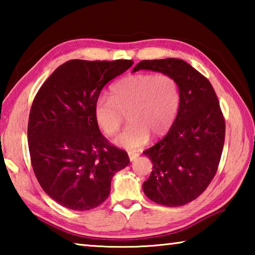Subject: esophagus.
I'll return each instance as SVG.
<instances>
[{"instance_id":"1","label":"esophagus","mask_w":255,"mask_h":255,"mask_svg":"<svg viewBox=\"0 0 255 255\" xmlns=\"http://www.w3.org/2000/svg\"><path fill=\"white\" fill-rule=\"evenodd\" d=\"M128 156H129V159H130L131 162L136 161V159L138 158V156H139V154L136 153V152H129L128 153Z\"/></svg>"}]
</instances>
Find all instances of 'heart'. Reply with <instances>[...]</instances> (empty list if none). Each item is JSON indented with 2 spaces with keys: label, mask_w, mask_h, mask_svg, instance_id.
Listing matches in <instances>:
<instances>
[{
  "label": "heart",
  "mask_w": 255,
  "mask_h": 255,
  "mask_svg": "<svg viewBox=\"0 0 255 255\" xmlns=\"http://www.w3.org/2000/svg\"><path fill=\"white\" fill-rule=\"evenodd\" d=\"M181 105V89L169 74L138 73L111 85L110 98L101 97L94 106V118L107 136L119 132L124 115L131 125L115 143L129 150L148 143L150 133L162 137L170 130Z\"/></svg>",
  "instance_id": "obj_1"
}]
</instances>
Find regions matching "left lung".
I'll return each instance as SVG.
<instances>
[{
    "instance_id": "1",
    "label": "left lung",
    "mask_w": 255,
    "mask_h": 255,
    "mask_svg": "<svg viewBox=\"0 0 255 255\" xmlns=\"http://www.w3.org/2000/svg\"><path fill=\"white\" fill-rule=\"evenodd\" d=\"M149 70L175 77L181 105L165 136L144 154L153 171L143 184L158 205L179 207L197 199L217 172L225 141V119L213 85L190 64L178 58L141 60L132 72Z\"/></svg>"
}]
</instances>
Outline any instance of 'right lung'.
Segmentation results:
<instances>
[{
	"mask_svg": "<svg viewBox=\"0 0 255 255\" xmlns=\"http://www.w3.org/2000/svg\"><path fill=\"white\" fill-rule=\"evenodd\" d=\"M132 60L73 59L54 71L33 99L28 122L30 159L51 199L72 210L100 206L128 154L111 145L94 118L103 86Z\"/></svg>",
	"mask_w": 255,
	"mask_h": 255,
	"instance_id": "right-lung-1",
	"label": "right lung"
}]
</instances>
